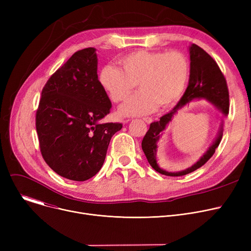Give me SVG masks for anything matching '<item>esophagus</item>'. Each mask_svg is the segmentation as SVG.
Segmentation results:
<instances>
[{
  "mask_svg": "<svg viewBox=\"0 0 251 251\" xmlns=\"http://www.w3.org/2000/svg\"><path fill=\"white\" fill-rule=\"evenodd\" d=\"M143 121L148 124H151L152 122V119L151 118H143ZM125 122H128V120H126Z\"/></svg>",
  "mask_w": 251,
  "mask_h": 251,
  "instance_id": "1",
  "label": "esophagus"
}]
</instances>
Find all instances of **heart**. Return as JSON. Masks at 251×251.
Listing matches in <instances>:
<instances>
[{
  "label": "heart",
  "mask_w": 251,
  "mask_h": 251,
  "mask_svg": "<svg viewBox=\"0 0 251 251\" xmlns=\"http://www.w3.org/2000/svg\"><path fill=\"white\" fill-rule=\"evenodd\" d=\"M121 69L104 66L100 83L114 102L125 101L135 89L136 96L120 108L122 116H142L152 113L157 104L175 103L186 87L189 63L182 52L136 50L119 60Z\"/></svg>",
  "instance_id": "b5f03b06"
}]
</instances>
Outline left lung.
<instances>
[{
	"label": "left lung",
	"instance_id": "8db88e82",
	"mask_svg": "<svg viewBox=\"0 0 251 251\" xmlns=\"http://www.w3.org/2000/svg\"><path fill=\"white\" fill-rule=\"evenodd\" d=\"M188 50L190 56V74L188 86L185 92L172 110L162 116L159 121L151 124L149 131L144 135L141 142L142 151L146 154L150 165L160 174L172 177L187 175L203 166L215 153L224 132V121L221 120L216 138L199 161L192 166L177 171V172H171V171L165 170L161 168L157 163V142L178 112L192 100H205L214 104L224 117H227L229 114L228 86L226 79L220 70L218 64L205 50L195 44L189 46Z\"/></svg>",
	"mask_w": 251,
	"mask_h": 251
}]
</instances>
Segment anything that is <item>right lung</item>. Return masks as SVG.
<instances>
[{
  "instance_id": "obj_1",
  "label": "right lung",
  "mask_w": 251,
  "mask_h": 251,
  "mask_svg": "<svg viewBox=\"0 0 251 251\" xmlns=\"http://www.w3.org/2000/svg\"><path fill=\"white\" fill-rule=\"evenodd\" d=\"M95 48L76 51L50 76L36 112L44 160L58 175L73 181L94 177L103 165L120 123H101L112 102L98 77Z\"/></svg>"
}]
</instances>
